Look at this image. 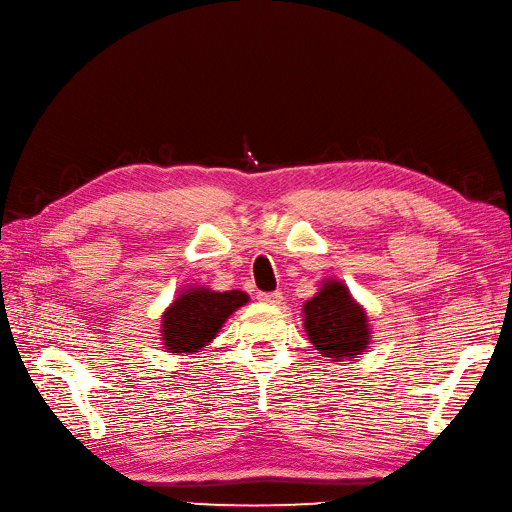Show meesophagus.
<instances>
[{
  "mask_svg": "<svg viewBox=\"0 0 512 512\" xmlns=\"http://www.w3.org/2000/svg\"><path fill=\"white\" fill-rule=\"evenodd\" d=\"M258 301L262 303H269V305H280L284 301L282 292L280 290H273V292H258Z\"/></svg>",
  "mask_w": 512,
  "mask_h": 512,
  "instance_id": "34e87169",
  "label": "esophagus"
}]
</instances>
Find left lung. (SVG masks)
Instances as JSON below:
<instances>
[{"mask_svg": "<svg viewBox=\"0 0 512 512\" xmlns=\"http://www.w3.org/2000/svg\"><path fill=\"white\" fill-rule=\"evenodd\" d=\"M309 342L329 359H356L369 342L367 316L342 282L329 280L303 305Z\"/></svg>", "mask_w": 512, "mask_h": 512, "instance_id": "obj_1", "label": "left lung"}]
</instances>
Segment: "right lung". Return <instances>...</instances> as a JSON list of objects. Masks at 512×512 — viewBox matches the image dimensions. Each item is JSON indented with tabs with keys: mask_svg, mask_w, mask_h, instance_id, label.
Returning <instances> with one entry per match:
<instances>
[{
	"mask_svg": "<svg viewBox=\"0 0 512 512\" xmlns=\"http://www.w3.org/2000/svg\"><path fill=\"white\" fill-rule=\"evenodd\" d=\"M247 303L241 290L213 292L209 288L185 290L162 316V335L168 352H198L205 348L224 320Z\"/></svg>",
	"mask_w": 512,
	"mask_h": 512,
	"instance_id": "add662e5",
	"label": "right lung"
}]
</instances>
